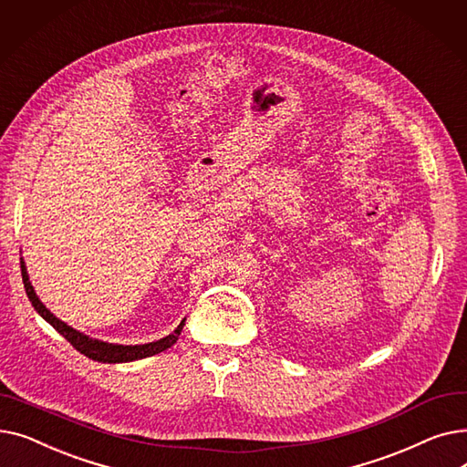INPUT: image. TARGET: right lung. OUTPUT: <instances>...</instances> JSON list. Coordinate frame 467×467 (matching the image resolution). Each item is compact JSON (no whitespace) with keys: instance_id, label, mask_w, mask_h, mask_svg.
<instances>
[{"instance_id":"1","label":"right lung","mask_w":467,"mask_h":467,"mask_svg":"<svg viewBox=\"0 0 467 467\" xmlns=\"http://www.w3.org/2000/svg\"><path fill=\"white\" fill-rule=\"evenodd\" d=\"M20 271H22V282L24 287H26V296L32 303V306L37 310V314L51 324L67 342L69 345L76 348L78 352L85 354L87 358L94 359V361H102V363H127V361H134V359H143V358H150L155 356L159 352H164L166 348H170L174 342L178 340L185 320H182V324L176 327L174 333H170L168 337L155 340V342H147V345H136V347H125V345H111V342H104V340H98V338H90L88 335H83L79 331H76L73 327H69L67 324H64L62 320L48 310L39 297L36 296L34 285L30 284L28 273H26V265L20 259Z\"/></svg>"}]
</instances>
